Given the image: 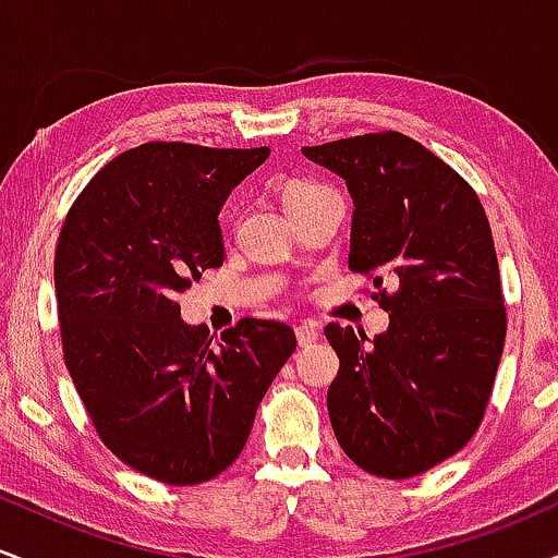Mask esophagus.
Instances as JSON below:
<instances>
[{
	"label": "esophagus",
	"mask_w": 558,
	"mask_h": 558,
	"mask_svg": "<svg viewBox=\"0 0 558 558\" xmlns=\"http://www.w3.org/2000/svg\"><path fill=\"white\" fill-rule=\"evenodd\" d=\"M317 338H319V325L317 323H301L296 328V341H299L301 349L317 343Z\"/></svg>",
	"instance_id": "34e87169"
}]
</instances>
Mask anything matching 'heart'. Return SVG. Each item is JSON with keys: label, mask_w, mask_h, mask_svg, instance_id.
I'll use <instances>...</instances> for the list:
<instances>
[{"label": "heart", "mask_w": 558, "mask_h": 558, "mask_svg": "<svg viewBox=\"0 0 558 558\" xmlns=\"http://www.w3.org/2000/svg\"><path fill=\"white\" fill-rule=\"evenodd\" d=\"M323 189H325V185H319L315 181H288V183H283V189H280V198H283L286 213H291V209L296 207L299 202L315 196L317 191H323Z\"/></svg>", "instance_id": "heart-1"}]
</instances>
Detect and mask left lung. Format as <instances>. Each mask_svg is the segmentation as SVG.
Returning a JSON list of instances; mask_svg holds the SVG:
<instances>
[{
  "mask_svg": "<svg viewBox=\"0 0 558 558\" xmlns=\"http://www.w3.org/2000/svg\"><path fill=\"white\" fill-rule=\"evenodd\" d=\"M354 198L349 267L393 293L375 299L388 330L325 328L341 367L328 390L338 444L377 477L446 462L483 422L506 338L488 217L472 185L396 131L304 146Z\"/></svg>",
  "mask_w": 558,
  "mask_h": 558,
  "instance_id": "8db88e82",
  "label": "left lung"
}]
</instances>
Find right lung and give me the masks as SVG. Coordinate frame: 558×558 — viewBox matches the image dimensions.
<instances>
[{"label": "right lung", "instance_id": "obj_1", "mask_svg": "<svg viewBox=\"0 0 558 558\" xmlns=\"http://www.w3.org/2000/svg\"><path fill=\"white\" fill-rule=\"evenodd\" d=\"M259 149L151 141L107 162L60 230L62 354L101 444L168 485L207 483L239 459L267 388L296 349L283 323L243 317L220 341L185 325L178 293L226 248L217 215Z\"/></svg>", "mask_w": 558, "mask_h": 558}]
</instances>
